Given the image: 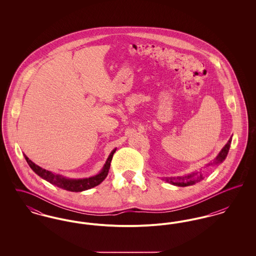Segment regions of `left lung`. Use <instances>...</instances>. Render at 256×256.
Listing matches in <instances>:
<instances>
[{"label":"left lung","mask_w":256,"mask_h":256,"mask_svg":"<svg viewBox=\"0 0 256 256\" xmlns=\"http://www.w3.org/2000/svg\"><path fill=\"white\" fill-rule=\"evenodd\" d=\"M232 137L230 138V140L228 141V143L224 145V146L220 150L219 154L216 156V158L213 160V162L211 163V165H219L228 156L230 144H232ZM167 182L170 183L172 185L176 186H180V187H185V186H189V185H193L195 183L200 182L202 180H204L202 174H198V172H193L190 174L186 176H178V178H164Z\"/></svg>","instance_id":"8db88e82"}]
</instances>
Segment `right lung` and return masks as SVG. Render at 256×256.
<instances>
[{"label":"right lung","instance_id":"right-lung-1","mask_svg":"<svg viewBox=\"0 0 256 256\" xmlns=\"http://www.w3.org/2000/svg\"><path fill=\"white\" fill-rule=\"evenodd\" d=\"M115 152H116V148H114L110 152V156L106 159L102 169L98 174L93 176L84 178H66V176H63L61 174H58L52 172L50 170H45V169L39 167L36 163H34L30 159H28V158L24 154V156L26 160V162H28V166L32 168V170H34L40 178L45 180L46 182H48L52 185H56L61 189L70 191V192H82V191H86L88 189H91V188L97 186L100 183H102L104 180V178L108 174V170L110 169V162L112 160L113 154H114Z\"/></svg>","mask_w":256,"mask_h":256}]
</instances>
